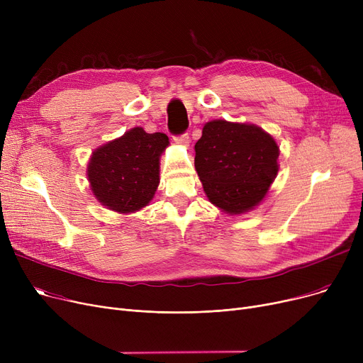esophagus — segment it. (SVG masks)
I'll return each instance as SVG.
<instances>
[{"mask_svg": "<svg viewBox=\"0 0 363 363\" xmlns=\"http://www.w3.org/2000/svg\"><path fill=\"white\" fill-rule=\"evenodd\" d=\"M174 140H175L177 144H181V145H188L189 144L188 133H181V135H175Z\"/></svg>", "mask_w": 363, "mask_h": 363, "instance_id": "34e87169", "label": "esophagus"}]
</instances>
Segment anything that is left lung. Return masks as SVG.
I'll return each mask as SVG.
<instances>
[{
	"label": "left lung",
	"instance_id": "obj_1",
	"mask_svg": "<svg viewBox=\"0 0 363 363\" xmlns=\"http://www.w3.org/2000/svg\"><path fill=\"white\" fill-rule=\"evenodd\" d=\"M194 148L204 191L226 213L238 215L257 206L277 177L279 148L259 126L208 122Z\"/></svg>",
	"mask_w": 363,
	"mask_h": 363
}]
</instances>
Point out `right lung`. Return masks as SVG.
<instances>
[{"label": "right lung", "mask_w": 363, "mask_h": 363, "mask_svg": "<svg viewBox=\"0 0 363 363\" xmlns=\"http://www.w3.org/2000/svg\"><path fill=\"white\" fill-rule=\"evenodd\" d=\"M169 144L166 133L133 128L92 152L88 179L101 204L119 213L140 211L159 185V159Z\"/></svg>", "instance_id": "1"}]
</instances>
